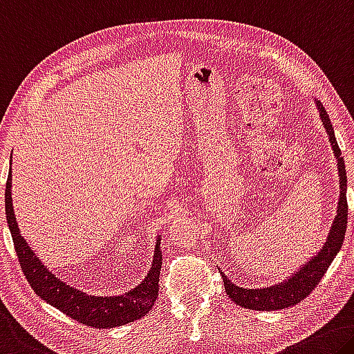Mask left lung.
Wrapping results in <instances>:
<instances>
[{"label":"left lung","instance_id":"1","mask_svg":"<svg viewBox=\"0 0 354 354\" xmlns=\"http://www.w3.org/2000/svg\"><path fill=\"white\" fill-rule=\"evenodd\" d=\"M317 106L319 110V118H322L324 127L329 136L330 147L334 149V154L337 157L339 176H340V198L337 206V216H335L333 227L329 230L326 243L323 244V249L307 261L293 277H288L283 283L274 285L269 288L260 290H248L234 285L225 274L222 272L223 287H225L227 295L232 298L238 306L250 310H279V308H288L296 306L302 299H306L312 293L313 288L317 287L319 280L324 276L326 269L337 255L342 244H344L346 222H348V203H346V171H345V160L342 157L337 140L334 136V129L330 124L328 111L324 110L323 104L317 100Z\"/></svg>","mask_w":354,"mask_h":354}]
</instances>
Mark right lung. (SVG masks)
<instances>
[{
    "mask_svg": "<svg viewBox=\"0 0 354 354\" xmlns=\"http://www.w3.org/2000/svg\"><path fill=\"white\" fill-rule=\"evenodd\" d=\"M10 178H12V173H9L8 183H6V217H8L21 271H24L28 283L31 285V288L35 290L39 298L66 313L67 317L77 319L78 323L99 329L122 326V324L132 323L147 315L151 307L154 306L157 295H159V276L162 266V252L159 249L160 236L157 239L154 260L148 276L138 287L121 296H109V298L88 296L83 291L66 285L63 280H59L55 274L50 272L36 257L35 252L30 249V245L26 244L15 221L12 197H10V187H12Z\"/></svg>",
    "mask_w": 354,
    "mask_h": 354,
    "instance_id": "right-lung-1",
    "label": "right lung"
}]
</instances>
